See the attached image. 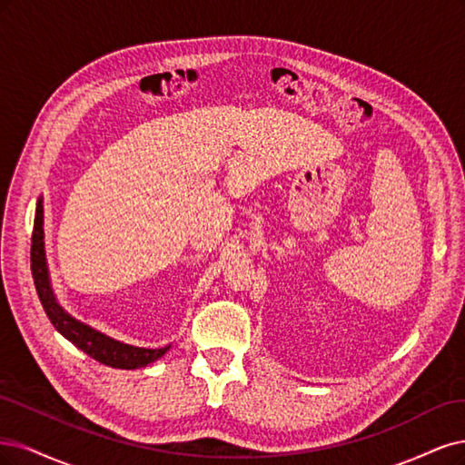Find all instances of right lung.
<instances>
[{
  "label": "right lung",
  "instance_id": "obj_1",
  "mask_svg": "<svg viewBox=\"0 0 465 465\" xmlns=\"http://www.w3.org/2000/svg\"><path fill=\"white\" fill-rule=\"evenodd\" d=\"M31 271L35 278V286L40 297V303L46 311L50 322L55 331L74 343L79 350L86 355H91L96 361L114 367V369H139L146 367L148 363H154L163 353L170 350L158 348H137L129 346V343L117 341L106 334H102L88 324L77 321L74 317L57 303V299L52 290L48 262H46V251H44V206L42 199H38L36 214H35V230H33V247H31Z\"/></svg>",
  "mask_w": 465,
  "mask_h": 465
}]
</instances>
